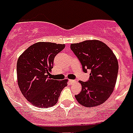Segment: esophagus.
I'll return each mask as SVG.
<instances>
[{
	"instance_id": "1",
	"label": "esophagus",
	"mask_w": 133,
	"mask_h": 133,
	"mask_svg": "<svg viewBox=\"0 0 133 133\" xmlns=\"http://www.w3.org/2000/svg\"><path fill=\"white\" fill-rule=\"evenodd\" d=\"M69 83L70 84H71V83H74V82H75V80H73V79H69Z\"/></svg>"
}]
</instances>
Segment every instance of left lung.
<instances>
[{"label": "left lung", "instance_id": "left-lung-1", "mask_svg": "<svg viewBox=\"0 0 133 133\" xmlns=\"http://www.w3.org/2000/svg\"><path fill=\"white\" fill-rule=\"evenodd\" d=\"M84 73L90 71L87 82L79 81L81 92L75 95L80 104L94 107L108 99L114 90L118 73V61L107 44L97 40L71 44Z\"/></svg>", "mask_w": 133, "mask_h": 133}]
</instances>
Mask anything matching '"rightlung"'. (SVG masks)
Listing matches in <instances>:
<instances>
[{"mask_svg": "<svg viewBox=\"0 0 133 133\" xmlns=\"http://www.w3.org/2000/svg\"><path fill=\"white\" fill-rule=\"evenodd\" d=\"M65 44L39 42L26 49L17 62V79L21 93L34 106L42 109L58 102L68 79L58 81L48 75L54 66L55 56Z\"/></svg>", "mask_w": 133, "mask_h": 133, "instance_id": "obj_1", "label": "right lung"}]
</instances>
